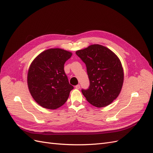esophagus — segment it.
Returning <instances> with one entry per match:
<instances>
[{
    "instance_id": "34e87169",
    "label": "esophagus",
    "mask_w": 153,
    "mask_h": 153,
    "mask_svg": "<svg viewBox=\"0 0 153 153\" xmlns=\"http://www.w3.org/2000/svg\"><path fill=\"white\" fill-rule=\"evenodd\" d=\"M75 88L76 89H79L80 88V85H79V84H78V85H76V86H75Z\"/></svg>"
}]
</instances>
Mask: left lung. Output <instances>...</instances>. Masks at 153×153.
I'll list each match as a JSON object with an SVG mask.
<instances>
[{"instance_id":"obj_1","label":"left lung","mask_w":153,"mask_h":153,"mask_svg":"<svg viewBox=\"0 0 153 153\" xmlns=\"http://www.w3.org/2000/svg\"><path fill=\"white\" fill-rule=\"evenodd\" d=\"M84 62L90 86L82 92L88 102L96 107L108 106L116 99L122 89L124 71L119 57L103 45L94 44L77 50Z\"/></svg>"}]
</instances>
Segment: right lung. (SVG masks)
Instances as JSON below:
<instances>
[{"label": "right lung", "instance_id": "right-lung-1", "mask_svg": "<svg viewBox=\"0 0 153 153\" xmlns=\"http://www.w3.org/2000/svg\"><path fill=\"white\" fill-rule=\"evenodd\" d=\"M72 53L61 48H50L39 53L30 64L27 85L36 102L55 110L66 102L73 86L69 84L64 65Z\"/></svg>", "mask_w": 153, "mask_h": 153}]
</instances>
